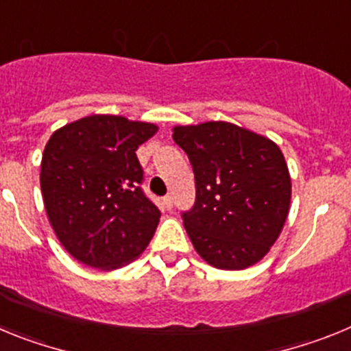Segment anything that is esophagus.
<instances>
[{
  "label": "esophagus",
  "mask_w": 351,
  "mask_h": 351,
  "mask_svg": "<svg viewBox=\"0 0 351 351\" xmlns=\"http://www.w3.org/2000/svg\"><path fill=\"white\" fill-rule=\"evenodd\" d=\"M163 204H165V207L167 209H172V206H173V202H172V197H170V195H167L165 198H163Z\"/></svg>",
  "instance_id": "obj_1"
}]
</instances>
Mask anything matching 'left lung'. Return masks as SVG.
I'll return each instance as SVG.
<instances>
[{
	"instance_id": "8db88e82",
	"label": "left lung",
	"mask_w": 351,
	"mask_h": 351,
	"mask_svg": "<svg viewBox=\"0 0 351 351\" xmlns=\"http://www.w3.org/2000/svg\"><path fill=\"white\" fill-rule=\"evenodd\" d=\"M172 132L195 173L197 200L182 214L193 247L223 271L255 265L278 241L290 210L291 179L281 149L226 121Z\"/></svg>"
}]
</instances>
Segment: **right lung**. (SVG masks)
<instances>
[{
  "label": "right lung",
  "instance_id": "add662e5",
  "mask_svg": "<svg viewBox=\"0 0 351 351\" xmlns=\"http://www.w3.org/2000/svg\"><path fill=\"white\" fill-rule=\"evenodd\" d=\"M158 126L95 114L56 130L43 149L40 186L61 246L84 265L114 271L141 256L160 210L141 190L135 151Z\"/></svg>",
  "mask_w": 351,
  "mask_h": 351
}]
</instances>
